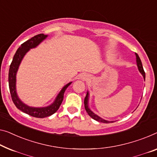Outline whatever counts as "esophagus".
<instances>
[{
  "label": "esophagus",
  "instance_id": "esophagus-1",
  "mask_svg": "<svg viewBox=\"0 0 157 157\" xmlns=\"http://www.w3.org/2000/svg\"><path fill=\"white\" fill-rule=\"evenodd\" d=\"M81 79H82L83 81H88L90 79V76L88 74H86V73L82 74L81 75Z\"/></svg>",
  "mask_w": 157,
  "mask_h": 157
}]
</instances>
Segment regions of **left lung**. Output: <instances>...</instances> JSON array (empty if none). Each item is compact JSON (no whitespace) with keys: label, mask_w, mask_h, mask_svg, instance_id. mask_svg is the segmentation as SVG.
Wrapping results in <instances>:
<instances>
[{"label":"left lung","mask_w":157,"mask_h":157,"mask_svg":"<svg viewBox=\"0 0 157 157\" xmlns=\"http://www.w3.org/2000/svg\"><path fill=\"white\" fill-rule=\"evenodd\" d=\"M135 56H136V63H137V68H138L139 71L140 73L142 74V75L143 76L144 79L145 80V72L144 71L143 67H142V64L141 62V60L139 57V56L135 53ZM88 101H89V92H86V95L85 98V101H84V103H85V108L86 111L87 112L88 115L90 116L91 118H92L93 119H94L95 121H98V122H101V123H113V121H106L105 119L101 118V117L99 116L97 114H95L94 112L91 110L90 108H89L88 106Z\"/></svg>","instance_id":"left-lung-1"}]
</instances>
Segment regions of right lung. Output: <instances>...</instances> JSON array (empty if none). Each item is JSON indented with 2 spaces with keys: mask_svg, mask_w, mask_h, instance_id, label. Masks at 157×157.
Returning <instances> with one entry per match:
<instances>
[{
  "mask_svg": "<svg viewBox=\"0 0 157 157\" xmlns=\"http://www.w3.org/2000/svg\"><path fill=\"white\" fill-rule=\"evenodd\" d=\"M48 37V35H45L44 34H40L36 35L34 37H32L29 40L25 41V43L21 44V46L18 48L16 51L15 56L13 58V61L10 65V69H9V74H8V83H9V89H10V92L11 94L12 100L15 106L17 108L22 111L24 113L28 114V115L32 116L36 118H43L45 117L50 116L56 113L59 109V107L61 104V103L63 100L64 97V92L66 89L67 88L72 82L67 83L65 85L62 90L58 93L57 97L52 104L47 106L44 107H33L29 106L28 105L25 104L24 102L21 101V99L19 98L17 90H16V75L17 72L20 67V65L22 62L23 58L26 55V53L29 51L30 49L36 48L38 46L42 41Z\"/></svg>",
  "mask_w": 157,
  "mask_h": 157,
  "instance_id": "right-lung-1",
  "label": "right lung"
}]
</instances>
